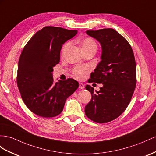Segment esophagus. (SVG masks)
<instances>
[{
    "mask_svg": "<svg viewBox=\"0 0 156 156\" xmlns=\"http://www.w3.org/2000/svg\"><path fill=\"white\" fill-rule=\"evenodd\" d=\"M79 88L80 89L84 88V84H83V83H81V82H80L79 83Z\"/></svg>",
    "mask_w": 156,
    "mask_h": 156,
    "instance_id": "obj_1",
    "label": "esophagus"
}]
</instances>
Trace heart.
<instances>
[{
    "label": "heart",
    "instance_id": "1",
    "mask_svg": "<svg viewBox=\"0 0 156 156\" xmlns=\"http://www.w3.org/2000/svg\"><path fill=\"white\" fill-rule=\"evenodd\" d=\"M70 45V43H66V45H65L64 46L62 51H65L69 46ZM90 47H95L96 48V43L94 41V40L87 37L85 38L83 40L82 42V50L86 49H88V48ZM89 70V68H87L86 66H78L76 67L75 69L73 70V73L74 74V75L76 76L79 79H82L84 78L86 73H87V71Z\"/></svg>",
    "mask_w": 156,
    "mask_h": 156
}]
</instances>
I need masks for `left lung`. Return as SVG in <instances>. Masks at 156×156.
<instances>
[{"instance_id":"1","label":"left lung","mask_w":156,"mask_h":156,"mask_svg":"<svg viewBox=\"0 0 156 156\" xmlns=\"http://www.w3.org/2000/svg\"><path fill=\"white\" fill-rule=\"evenodd\" d=\"M86 33L101 47V61L91 74L90 82L102 83L103 86L95 90L96 93L93 87L86 86L91 99L85 107V113L94 122H108L125 111L134 93L136 68L133 51L129 42L112 28Z\"/></svg>"}]
</instances>
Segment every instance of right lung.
Returning a JSON list of instances; mask_svg holds the SVG:
<instances>
[{
    "instance_id": "right-lung-1",
    "label": "right lung",
    "mask_w": 156,
    "mask_h": 156,
    "mask_svg": "<svg viewBox=\"0 0 156 156\" xmlns=\"http://www.w3.org/2000/svg\"><path fill=\"white\" fill-rule=\"evenodd\" d=\"M77 30L47 26L34 34L20 57L17 85L23 102L42 117L61 113L66 99L77 90L73 78L55 82L53 67L60 61L62 46L77 34Z\"/></svg>"
}]
</instances>
